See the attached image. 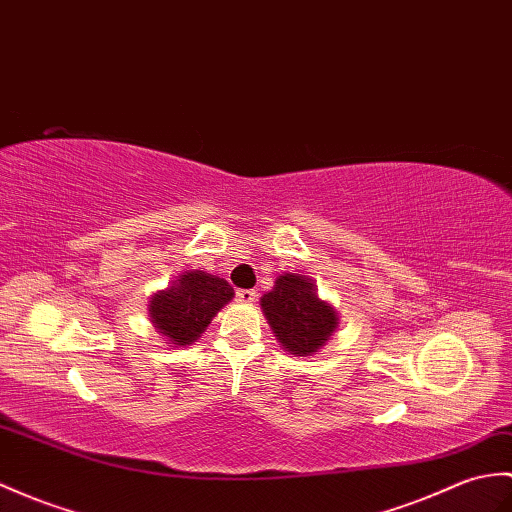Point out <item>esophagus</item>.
<instances>
[{
  "mask_svg": "<svg viewBox=\"0 0 512 512\" xmlns=\"http://www.w3.org/2000/svg\"><path fill=\"white\" fill-rule=\"evenodd\" d=\"M235 299L240 301V303H255L257 292L255 290H237L235 292Z\"/></svg>",
  "mask_w": 512,
  "mask_h": 512,
  "instance_id": "1",
  "label": "esophagus"
}]
</instances>
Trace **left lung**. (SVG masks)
<instances>
[{
	"mask_svg": "<svg viewBox=\"0 0 512 512\" xmlns=\"http://www.w3.org/2000/svg\"><path fill=\"white\" fill-rule=\"evenodd\" d=\"M261 310L272 334L292 355H312L325 347L338 327V312L318 296L312 279L283 272L275 288L261 296Z\"/></svg>",
	"mask_w": 512,
	"mask_h": 512,
	"instance_id": "left-lung-1",
	"label": "left lung"
}]
</instances>
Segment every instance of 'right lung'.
Returning a JSON list of instances; mask_svg holds the SVG:
<instances>
[{
	"label": "right lung",
	"mask_w": 512,
	"mask_h": 512,
	"mask_svg": "<svg viewBox=\"0 0 512 512\" xmlns=\"http://www.w3.org/2000/svg\"><path fill=\"white\" fill-rule=\"evenodd\" d=\"M231 285L209 272L187 270L150 299L152 325L178 347L194 344L224 305L233 299Z\"/></svg>",
	"instance_id": "1"
}]
</instances>
